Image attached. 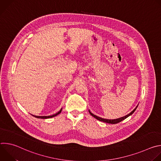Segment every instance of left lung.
Listing matches in <instances>:
<instances>
[{"mask_svg":"<svg viewBox=\"0 0 161 161\" xmlns=\"http://www.w3.org/2000/svg\"><path fill=\"white\" fill-rule=\"evenodd\" d=\"M137 107V106L136 107V108H135L133 111H132L129 114H127V115H125V116H124V117H121V118L117 119H114V120H109V119H105L101 118V117H97V116L95 115V114H94L93 113H92L90 111H89V113H90V114H91L92 116L94 117V118H96V119H97V120H99V121H102V122H106V123H108V124H117V123L120 122L121 121H122V120H125L126 118H127L128 117H129L130 115H131V114H132L135 111V110L136 109Z\"/></svg>","mask_w":161,"mask_h":161,"instance_id":"left-lung-1","label":"left lung"}]
</instances>
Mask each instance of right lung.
<instances>
[{
  "label": "right lung",
  "mask_w": 161,
  "mask_h": 161,
  "mask_svg": "<svg viewBox=\"0 0 161 161\" xmlns=\"http://www.w3.org/2000/svg\"><path fill=\"white\" fill-rule=\"evenodd\" d=\"M62 109V108H61V109L58 113H57L56 114H53V115H51V116H35V115H33V116L37 119H50V118H52V117H54L58 115V114H60L61 113Z\"/></svg>",
  "instance_id": "obj_1"
}]
</instances>
